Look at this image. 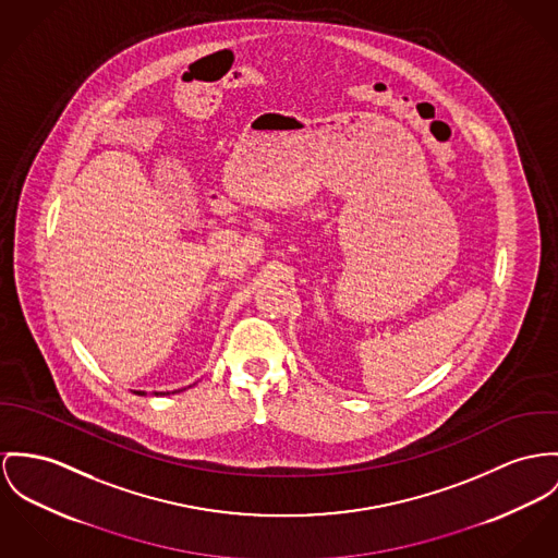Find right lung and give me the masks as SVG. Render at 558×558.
Wrapping results in <instances>:
<instances>
[{"label": "right lung", "instance_id": "right-lung-1", "mask_svg": "<svg viewBox=\"0 0 558 558\" xmlns=\"http://www.w3.org/2000/svg\"><path fill=\"white\" fill-rule=\"evenodd\" d=\"M137 395H144V392H137ZM155 395H159V392H155Z\"/></svg>", "mask_w": 558, "mask_h": 558}]
</instances>
